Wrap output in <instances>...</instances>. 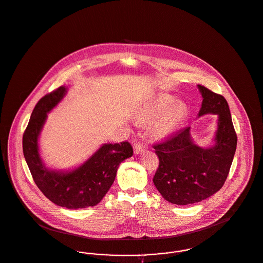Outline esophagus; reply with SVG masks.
Returning <instances> with one entry per match:
<instances>
[{
    "label": "esophagus",
    "instance_id": "34e87169",
    "mask_svg": "<svg viewBox=\"0 0 263 263\" xmlns=\"http://www.w3.org/2000/svg\"><path fill=\"white\" fill-rule=\"evenodd\" d=\"M145 145H143V143H137L134 146V153L135 154H140L145 150Z\"/></svg>",
    "mask_w": 263,
    "mask_h": 263
}]
</instances>
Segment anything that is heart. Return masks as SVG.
Wrapping results in <instances>:
<instances>
[{
    "label": "heart",
    "instance_id": "1",
    "mask_svg": "<svg viewBox=\"0 0 263 263\" xmlns=\"http://www.w3.org/2000/svg\"><path fill=\"white\" fill-rule=\"evenodd\" d=\"M174 101V98L166 93L152 97L137 112V123L149 124L162 116L154 126L153 134L159 139L170 136L175 132L185 112L184 106L181 103H177L172 107Z\"/></svg>",
    "mask_w": 263,
    "mask_h": 263
}]
</instances>
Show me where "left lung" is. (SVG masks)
Segmentation results:
<instances>
[{
	"label": "left lung",
	"instance_id": "left-lung-1",
	"mask_svg": "<svg viewBox=\"0 0 263 263\" xmlns=\"http://www.w3.org/2000/svg\"><path fill=\"white\" fill-rule=\"evenodd\" d=\"M203 97L199 117L218 115L215 144L197 145L191 127L176 132L162 143L153 146L159 166L153 182L161 196L173 204H191L213 196L225 183L237 146L230 109L226 99L198 85Z\"/></svg>",
	"mask_w": 263,
	"mask_h": 263
}]
</instances>
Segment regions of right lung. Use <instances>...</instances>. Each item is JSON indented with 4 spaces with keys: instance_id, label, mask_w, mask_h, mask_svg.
<instances>
[{
    "instance_id": "obj_1",
    "label": "right lung",
    "mask_w": 263,
    "mask_h": 263,
    "mask_svg": "<svg viewBox=\"0 0 263 263\" xmlns=\"http://www.w3.org/2000/svg\"><path fill=\"white\" fill-rule=\"evenodd\" d=\"M66 92L67 88L59 87L36 104L23 135V153L36 185L48 200L66 209H84L102 201L115 180L120 163L133 155V148L127 141L106 143L74 170L46 167L39 153L38 138L47 113Z\"/></svg>"
}]
</instances>
